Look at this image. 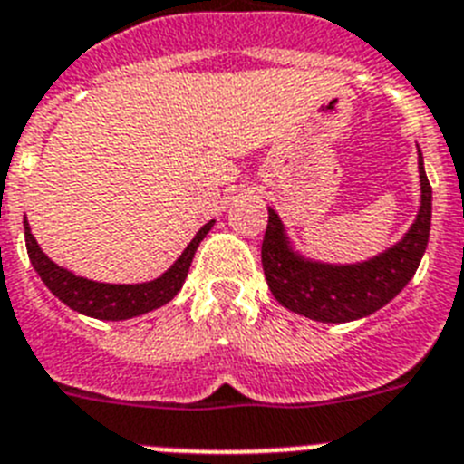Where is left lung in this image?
<instances>
[{
  "mask_svg": "<svg viewBox=\"0 0 464 464\" xmlns=\"http://www.w3.org/2000/svg\"><path fill=\"white\" fill-rule=\"evenodd\" d=\"M420 169V211L407 237L391 251L362 265L332 267L306 262L288 248L283 225L269 208L267 229L262 239V269L269 290L278 304L306 315L311 321L348 323L358 321L388 304L416 274L425 253L432 218V188L423 169V155L418 150Z\"/></svg>",
  "mask_w": 464,
  "mask_h": 464,
  "instance_id": "left-lung-1",
  "label": "left lung"
}]
</instances>
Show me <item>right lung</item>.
I'll return each instance as SVG.
<instances>
[{
	"label": "right lung",
	"instance_id": "obj_1",
	"mask_svg": "<svg viewBox=\"0 0 464 464\" xmlns=\"http://www.w3.org/2000/svg\"><path fill=\"white\" fill-rule=\"evenodd\" d=\"M211 223L204 225L197 232L195 239L188 244L181 257L171 265L160 278L150 283H139V285H111V283H94L88 278L73 276L67 269L57 267L55 262L46 257V253L41 251L36 239L32 237L30 225L24 220V244H27V256H30L32 265H34L36 274L41 281L46 283V288L55 295L57 299H63L69 309L79 311V314L92 315L100 321H125V318H134L146 311H153L158 306L167 304L169 299L176 297V293L181 290L183 281L188 276L190 262L195 257L197 246L207 237L211 229Z\"/></svg>",
	"mask_w": 464,
	"mask_h": 464
}]
</instances>
